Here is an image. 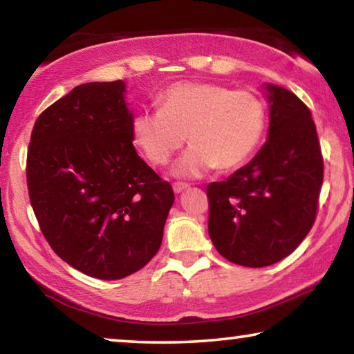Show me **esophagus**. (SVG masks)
<instances>
[{"label":"esophagus","instance_id":"esophagus-1","mask_svg":"<svg viewBox=\"0 0 354 354\" xmlns=\"http://www.w3.org/2000/svg\"><path fill=\"white\" fill-rule=\"evenodd\" d=\"M188 187H190V185H188V183L176 182V183H174V192H176V193H182L183 190H187Z\"/></svg>","mask_w":354,"mask_h":354}]
</instances>
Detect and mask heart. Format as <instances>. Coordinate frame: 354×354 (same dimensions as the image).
<instances>
[{"label":"heart","mask_w":354,"mask_h":354,"mask_svg":"<svg viewBox=\"0 0 354 354\" xmlns=\"http://www.w3.org/2000/svg\"><path fill=\"white\" fill-rule=\"evenodd\" d=\"M268 108L254 91L209 82H177L159 95V108L133 114L132 138L147 161L164 166L183 147L176 174L198 177L212 167L230 171L263 142Z\"/></svg>","instance_id":"obj_1"}]
</instances>
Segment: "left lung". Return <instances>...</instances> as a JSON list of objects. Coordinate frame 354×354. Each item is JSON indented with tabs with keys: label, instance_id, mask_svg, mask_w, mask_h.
Segmentation results:
<instances>
[{
	"label": "left lung",
	"instance_id": "obj_1",
	"mask_svg": "<svg viewBox=\"0 0 354 354\" xmlns=\"http://www.w3.org/2000/svg\"><path fill=\"white\" fill-rule=\"evenodd\" d=\"M269 138L253 161L206 188L207 230L216 250L245 268L279 263L316 221L324 158L311 111L297 95L268 85Z\"/></svg>",
	"mask_w": 354,
	"mask_h": 354
}]
</instances>
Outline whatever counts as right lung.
<instances>
[{
    "mask_svg": "<svg viewBox=\"0 0 354 354\" xmlns=\"http://www.w3.org/2000/svg\"><path fill=\"white\" fill-rule=\"evenodd\" d=\"M122 80L75 86L38 115L27 187L53 251L80 272L118 280L158 253L171 183L133 148Z\"/></svg>",
    "mask_w": 354,
    "mask_h": 354,
    "instance_id": "1",
    "label": "right lung"
}]
</instances>
